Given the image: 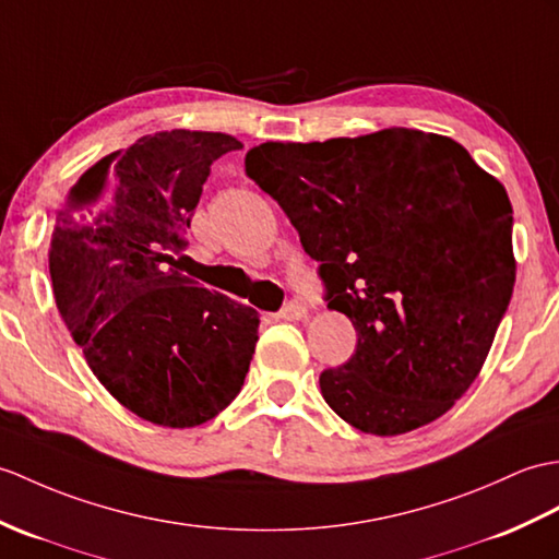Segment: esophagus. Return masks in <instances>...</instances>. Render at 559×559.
Returning a JSON list of instances; mask_svg holds the SVG:
<instances>
[{
  "mask_svg": "<svg viewBox=\"0 0 559 559\" xmlns=\"http://www.w3.org/2000/svg\"><path fill=\"white\" fill-rule=\"evenodd\" d=\"M305 317H307V307L302 302H288L278 311V319L283 321H300Z\"/></svg>",
  "mask_w": 559,
  "mask_h": 559,
  "instance_id": "obj_1",
  "label": "esophagus"
}]
</instances>
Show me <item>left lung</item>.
<instances>
[{"label":"left lung","mask_w":559,"mask_h":559,"mask_svg":"<svg viewBox=\"0 0 559 559\" xmlns=\"http://www.w3.org/2000/svg\"><path fill=\"white\" fill-rule=\"evenodd\" d=\"M245 171L319 262L355 355L319 376L343 421L400 436L466 393L510 305L512 204L460 142L385 128L326 142H262Z\"/></svg>","instance_id":"left-lung-1"}]
</instances>
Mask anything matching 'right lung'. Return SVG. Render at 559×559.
Masks as SVG:
<instances>
[{
  "instance_id": "1",
  "label": "right lung",
  "mask_w": 559,
  "mask_h": 559,
  "mask_svg": "<svg viewBox=\"0 0 559 559\" xmlns=\"http://www.w3.org/2000/svg\"><path fill=\"white\" fill-rule=\"evenodd\" d=\"M242 142L162 131L81 176L57 214L49 276L97 381L140 419L192 428L240 393L259 314L176 271L210 166Z\"/></svg>"
}]
</instances>
